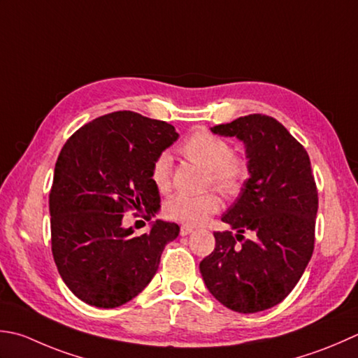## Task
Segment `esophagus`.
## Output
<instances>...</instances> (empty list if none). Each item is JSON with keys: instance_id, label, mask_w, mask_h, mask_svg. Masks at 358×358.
<instances>
[{"instance_id": "34e87169", "label": "esophagus", "mask_w": 358, "mask_h": 358, "mask_svg": "<svg viewBox=\"0 0 358 358\" xmlns=\"http://www.w3.org/2000/svg\"><path fill=\"white\" fill-rule=\"evenodd\" d=\"M191 233H194V228L192 227H187V225H183L180 229V234L181 236H189Z\"/></svg>"}]
</instances>
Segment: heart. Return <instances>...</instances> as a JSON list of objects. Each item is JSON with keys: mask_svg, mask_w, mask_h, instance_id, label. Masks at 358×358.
Wrapping results in <instances>:
<instances>
[{"mask_svg": "<svg viewBox=\"0 0 358 358\" xmlns=\"http://www.w3.org/2000/svg\"><path fill=\"white\" fill-rule=\"evenodd\" d=\"M183 155L208 171L206 183L211 185L225 197L239 194L248 178L247 163L233 155L231 145L206 130H195L180 145ZM150 177L159 192H169L172 178V159L161 153L153 161ZM220 200L213 192L199 195L180 194L166 205L169 219L186 225H201L219 211Z\"/></svg>", "mask_w": 358, "mask_h": 358, "instance_id": "b5f03b06", "label": "heart"}]
</instances>
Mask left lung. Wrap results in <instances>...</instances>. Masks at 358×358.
Listing matches in <instances>:
<instances>
[{
    "label": "left lung",
    "instance_id": "left-lung-1",
    "mask_svg": "<svg viewBox=\"0 0 358 358\" xmlns=\"http://www.w3.org/2000/svg\"><path fill=\"white\" fill-rule=\"evenodd\" d=\"M211 131L243 143L248 178L222 215L236 234L214 233L215 248L200 262V273L228 309L267 310L293 290L313 253L318 192L310 158L281 122L265 115L237 117Z\"/></svg>",
    "mask_w": 358,
    "mask_h": 358
}]
</instances>
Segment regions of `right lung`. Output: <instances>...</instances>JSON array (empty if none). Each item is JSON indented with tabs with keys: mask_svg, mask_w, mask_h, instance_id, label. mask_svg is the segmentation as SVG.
I'll use <instances>...</instances> for the list:
<instances>
[{
	"mask_svg": "<svg viewBox=\"0 0 358 358\" xmlns=\"http://www.w3.org/2000/svg\"><path fill=\"white\" fill-rule=\"evenodd\" d=\"M177 139L171 124L115 111L83 125L63 145L49 194L52 256L63 282L83 303L101 309L129 303L177 239L173 222L157 219L138 237L122 225L130 208L158 213L152 164Z\"/></svg>",
	"mask_w": 358,
	"mask_h": 358,
	"instance_id": "right-lung-1",
	"label": "right lung"
}]
</instances>
